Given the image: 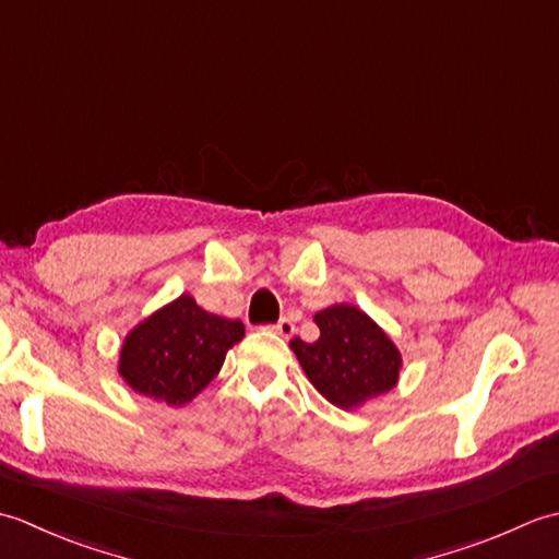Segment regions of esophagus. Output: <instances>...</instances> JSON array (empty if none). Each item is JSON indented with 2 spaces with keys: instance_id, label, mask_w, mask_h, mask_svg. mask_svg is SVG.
I'll return each mask as SVG.
<instances>
[{
  "instance_id": "obj_1",
  "label": "esophagus",
  "mask_w": 559,
  "mask_h": 559,
  "mask_svg": "<svg viewBox=\"0 0 559 559\" xmlns=\"http://www.w3.org/2000/svg\"><path fill=\"white\" fill-rule=\"evenodd\" d=\"M273 331H276V334H281V336H293L295 334V324L290 322V319H286V317H283L281 319V322L276 324V326H273Z\"/></svg>"
}]
</instances>
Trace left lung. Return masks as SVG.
Here are the masks:
<instances>
[{"label": "left lung", "instance_id": "left-lung-1", "mask_svg": "<svg viewBox=\"0 0 559 559\" xmlns=\"http://www.w3.org/2000/svg\"><path fill=\"white\" fill-rule=\"evenodd\" d=\"M319 338L290 341L312 386L341 411H358L389 394L401 374V350L360 307L336 302L314 314Z\"/></svg>", "mask_w": 559, "mask_h": 559}]
</instances>
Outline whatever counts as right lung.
<instances>
[{
  "instance_id": "obj_1",
  "label": "right lung",
  "mask_w": 559,
  "mask_h": 559,
  "mask_svg": "<svg viewBox=\"0 0 559 559\" xmlns=\"http://www.w3.org/2000/svg\"><path fill=\"white\" fill-rule=\"evenodd\" d=\"M245 336L240 319L201 310L192 295L158 307L129 331L117 372L136 394L177 408L201 394Z\"/></svg>"
}]
</instances>
